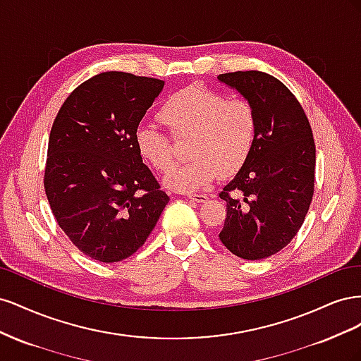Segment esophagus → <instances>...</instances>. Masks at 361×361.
<instances>
[{
  "instance_id": "1",
  "label": "esophagus",
  "mask_w": 361,
  "mask_h": 361,
  "mask_svg": "<svg viewBox=\"0 0 361 361\" xmlns=\"http://www.w3.org/2000/svg\"><path fill=\"white\" fill-rule=\"evenodd\" d=\"M188 199L191 202H197V203H204L207 200L206 194H188Z\"/></svg>"
}]
</instances>
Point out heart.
I'll use <instances>...</instances> for the list:
<instances>
[{"label": "heart", "instance_id": "obj_1", "mask_svg": "<svg viewBox=\"0 0 361 361\" xmlns=\"http://www.w3.org/2000/svg\"><path fill=\"white\" fill-rule=\"evenodd\" d=\"M174 138L187 140L188 162L171 170L164 183L179 192H199L220 176H233L253 152L257 138L255 106L243 97L226 96L191 84L169 96L158 111ZM138 155L150 167L167 171L174 162L173 138L149 123L135 128Z\"/></svg>", "mask_w": 361, "mask_h": 361}]
</instances>
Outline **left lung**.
<instances>
[{"instance_id": "left-lung-1", "label": "left lung", "mask_w": 361, "mask_h": 361, "mask_svg": "<svg viewBox=\"0 0 361 361\" xmlns=\"http://www.w3.org/2000/svg\"><path fill=\"white\" fill-rule=\"evenodd\" d=\"M218 80L257 116L253 152L220 192L227 215L218 236L235 256L260 260L285 248L304 223L314 191L313 133L297 97L272 75L239 71Z\"/></svg>"}]
</instances>
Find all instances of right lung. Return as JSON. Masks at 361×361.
<instances>
[{"label": "right lung", "instance_id": "right-lung-1", "mask_svg": "<svg viewBox=\"0 0 361 361\" xmlns=\"http://www.w3.org/2000/svg\"><path fill=\"white\" fill-rule=\"evenodd\" d=\"M162 87L157 78L102 72L76 87L52 123L47 197L61 231L94 260L134 255L170 200L134 143Z\"/></svg>", "mask_w": 361, "mask_h": 361}]
</instances>
